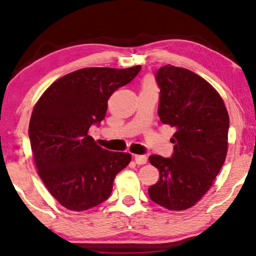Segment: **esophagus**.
<instances>
[{"label":"esophagus","mask_w":256,"mask_h":256,"mask_svg":"<svg viewBox=\"0 0 256 256\" xmlns=\"http://www.w3.org/2000/svg\"><path fill=\"white\" fill-rule=\"evenodd\" d=\"M134 158H135L136 164H138V166H143V164H146V160H148L146 156L144 155H135Z\"/></svg>","instance_id":"1"}]
</instances>
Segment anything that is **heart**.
<instances>
[{"mask_svg":"<svg viewBox=\"0 0 256 256\" xmlns=\"http://www.w3.org/2000/svg\"><path fill=\"white\" fill-rule=\"evenodd\" d=\"M141 87L142 90H157L155 80H154L152 76H146V78L142 80Z\"/></svg>","mask_w":256,"mask_h":256,"instance_id":"1","label":"heart"}]
</instances>
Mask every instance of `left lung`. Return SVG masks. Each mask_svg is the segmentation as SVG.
<instances>
[{
  "label": "left lung",
  "mask_w": 256,
  "mask_h": 256,
  "mask_svg": "<svg viewBox=\"0 0 256 256\" xmlns=\"http://www.w3.org/2000/svg\"><path fill=\"white\" fill-rule=\"evenodd\" d=\"M158 116L174 128L170 158L152 155L160 171L149 197L170 211H184L204 197L226 160L230 116L211 84L190 70L166 65L157 71Z\"/></svg>",
  "instance_id": "left-lung-1"
}]
</instances>
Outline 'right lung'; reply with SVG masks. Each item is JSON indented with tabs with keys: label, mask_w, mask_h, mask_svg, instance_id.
<instances>
[{
	"label": "right lung",
	"mask_w": 256,
	"mask_h": 256,
	"mask_svg": "<svg viewBox=\"0 0 256 256\" xmlns=\"http://www.w3.org/2000/svg\"><path fill=\"white\" fill-rule=\"evenodd\" d=\"M141 70L87 68L68 73L48 87L34 104L29 124L37 172L59 204L86 211L110 196L129 152H108L88 135L104 120L112 94Z\"/></svg>",
	"instance_id": "1"
}]
</instances>
